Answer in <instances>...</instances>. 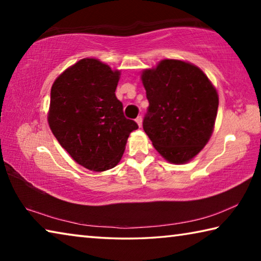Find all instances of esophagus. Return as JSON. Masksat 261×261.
I'll return each instance as SVG.
<instances>
[{
  "label": "esophagus",
  "instance_id": "obj_1",
  "mask_svg": "<svg viewBox=\"0 0 261 261\" xmlns=\"http://www.w3.org/2000/svg\"><path fill=\"white\" fill-rule=\"evenodd\" d=\"M136 122H137V124H138V126L140 127L141 126V124H143V117L141 116H138L136 118Z\"/></svg>",
  "mask_w": 261,
  "mask_h": 261
}]
</instances>
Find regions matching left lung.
<instances>
[{
    "instance_id": "left-lung-1",
    "label": "left lung",
    "mask_w": 261,
    "mask_h": 261,
    "mask_svg": "<svg viewBox=\"0 0 261 261\" xmlns=\"http://www.w3.org/2000/svg\"><path fill=\"white\" fill-rule=\"evenodd\" d=\"M149 102L143 127L154 148L171 163H185L204 148L219 107L215 87L188 62L162 60L141 73Z\"/></svg>"
}]
</instances>
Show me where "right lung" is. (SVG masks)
<instances>
[{
  "label": "right lung",
  "instance_id": "1",
  "mask_svg": "<svg viewBox=\"0 0 261 261\" xmlns=\"http://www.w3.org/2000/svg\"><path fill=\"white\" fill-rule=\"evenodd\" d=\"M120 71L83 59L56 78L48 123L55 138L79 165L93 171L114 168L137 123L123 114L115 95Z\"/></svg>",
  "mask_w": 261,
  "mask_h": 261
}]
</instances>
